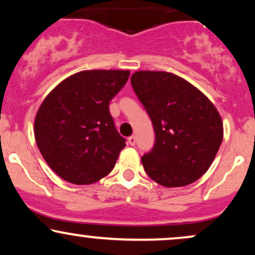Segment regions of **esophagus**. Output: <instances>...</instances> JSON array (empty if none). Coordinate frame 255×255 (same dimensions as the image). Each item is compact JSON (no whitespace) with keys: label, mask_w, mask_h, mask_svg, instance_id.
<instances>
[{"label":"esophagus","mask_w":255,"mask_h":255,"mask_svg":"<svg viewBox=\"0 0 255 255\" xmlns=\"http://www.w3.org/2000/svg\"><path fill=\"white\" fill-rule=\"evenodd\" d=\"M135 142H136L135 136H129V137H128V144H129L130 146L135 145Z\"/></svg>","instance_id":"1"}]
</instances>
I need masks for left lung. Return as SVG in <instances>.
Returning <instances> with one entry per match:
<instances>
[{
	"instance_id": "left-lung-1",
	"label": "left lung",
	"mask_w": 255,
	"mask_h": 255,
	"mask_svg": "<svg viewBox=\"0 0 255 255\" xmlns=\"http://www.w3.org/2000/svg\"><path fill=\"white\" fill-rule=\"evenodd\" d=\"M150 116L156 142L141 157L146 174L164 187H183L209 170L223 140L218 110L194 85L168 72L137 71L130 78Z\"/></svg>"
}]
</instances>
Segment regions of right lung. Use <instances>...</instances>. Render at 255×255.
Returning a JSON list of instances; mask_svg holds the SVG:
<instances>
[{
    "label": "right lung",
    "instance_id": "add662e5",
    "mask_svg": "<svg viewBox=\"0 0 255 255\" xmlns=\"http://www.w3.org/2000/svg\"><path fill=\"white\" fill-rule=\"evenodd\" d=\"M129 71L95 69L66 78L44 98L34 119V137L48 165L74 184H91L115 166L125 139L116 130L109 102Z\"/></svg>",
    "mask_w": 255,
    "mask_h": 255
}]
</instances>
